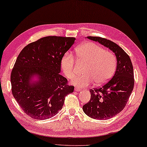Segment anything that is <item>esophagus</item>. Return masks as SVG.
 Listing matches in <instances>:
<instances>
[{
  "label": "esophagus",
  "instance_id": "34e87169",
  "mask_svg": "<svg viewBox=\"0 0 147 147\" xmlns=\"http://www.w3.org/2000/svg\"><path fill=\"white\" fill-rule=\"evenodd\" d=\"M82 89L80 88H78V87H75V91L76 92H79V91H81Z\"/></svg>",
  "mask_w": 147,
  "mask_h": 147
}]
</instances>
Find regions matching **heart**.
<instances>
[{"instance_id": "b5f03b06", "label": "heart", "mask_w": 147, "mask_h": 147, "mask_svg": "<svg viewBox=\"0 0 147 147\" xmlns=\"http://www.w3.org/2000/svg\"><path fill=\"white\" fill-rule=\"evenodd\" d=\"M77 61L85 64L82 71L72 78V83L80 87H86L94 82V86H102L108 82L115 73L117 58L113 53L106 51L101 46L94 43H86L76 49ZM63 71L71 78L75 71L76 61L74 55L67 52L61 60Z\"/></svg>"}]
</instances>
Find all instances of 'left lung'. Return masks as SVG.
<instances>
[{"label":"left lung","mask_w":147,"mask_h":147,"mask_svg":"<svg viewBox=\"0 0 147 147\" xmlns=\"http://www.w3.org/2000/svg\"><path fill=\"white\" fill-rule=\"evenodd\" d=\"M98 41L115 53L117 67L113 77L102 87L90 90V101L83 106L86 115L97 120H106L124 109L134 88L133 67L127 53L117 44L100 37H87Z\"/></svg>","instance_id":"left-lung-1"}]
</instances>
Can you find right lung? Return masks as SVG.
<instances>
[{"instance_id":"obj_1","label":"right lung","mask_w":147,"mask_h":147,"mask_svg":"<svg viewBox=\"0 0 147 147\" xmlns=\"http://www.w3.org/2000/svg\"><path fill=\"white\" fill-rule=\"evenodd\" d=\"M76 38L48 36L32 42L18 55L11 75L12 94L24 112L33 119L45 120L63 107L74 86L60 75L63 55ZM38 81L30 82L33 75Z\"/></svg>"}]
</instances>
